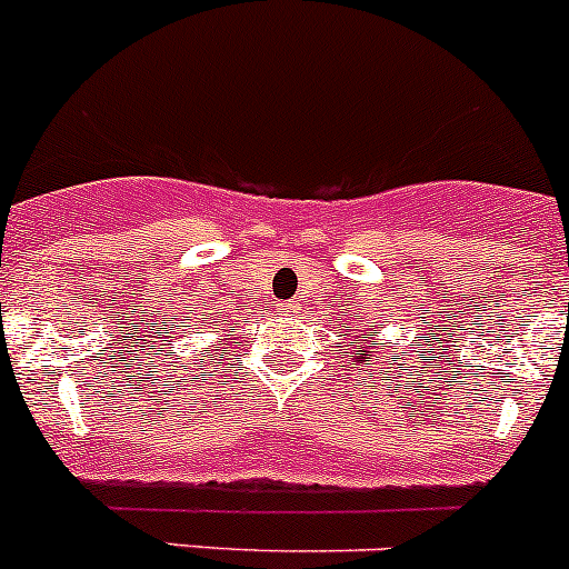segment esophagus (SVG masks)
I'll return each instance as SVG.
<instances>
[{
	"label": "esophagus",
	"instance_id": "esophagus-1",
	"mask_svg": "<svg viewBox=\"0 0 569 569\" xmlns=\"http://www.w3.org/2000/svg\"><path fill=\"white\" fill-rule=\"evenodd\" d=\"M299 310V305H296V301H281L279 305V312H284V316H290V312H296Z\"/></svg>",
	"mask_w": 569,
	"mask_h": 569
}]
</instances>
